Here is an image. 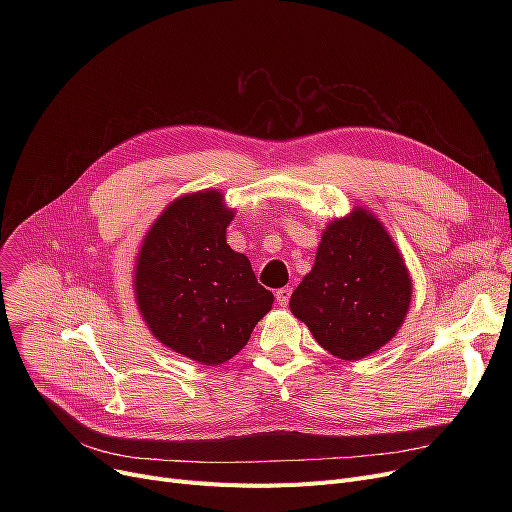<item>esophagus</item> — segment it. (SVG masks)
I'll list each match as a JSON object with an SVG mask.
<instances>
[{"mask_svg":"<svg viewBox=\"0 0 512 512\" xmlns=\"http://www.w3.org/2000/svg\"><path fill=\"white\" fill-rule=\"evenodd\" d=\"M290 294H292V288H290V286H284V288L276 290V301H278L280 307H286V305H288Z\"/></svg>","mask_w":512,"mask_h":512,"instance_id":"esophagus-1","label":"esophagus"}]
</instances>
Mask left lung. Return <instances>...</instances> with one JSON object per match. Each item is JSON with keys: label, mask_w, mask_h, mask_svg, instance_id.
I'll return each instance as SVG.
<instances>
[{"label": "left lung", "mask_w": 512, "mask_h": 512, "mask_svg": "<svg viewBox=\"0 0 512 512\" xmlns=\"http://www.w3.org/2000/svg\"><path fill=\"white\" fill-rule=\"evenodd\" d=\"M411 297L413 280L396 242L378 215L355 205L321 232L311 272L288 305L321 348L359 361L396 336Z\"/></svg>", "instance_id": "left-lung-1"}]
</instances>
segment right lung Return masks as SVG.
<instances>
[{"label":"right lung","instance_id":"1","mask_svg":"<svg viewBox=\"0 0 512 512\" xmlns=\"http://www.w3.org/2000/svg\"><path fill=\"white\" fill-rule=\"evenodd\" d=\"M234 213L218 188L180 195L157 215L134 259V301L149 332L201 365L238 355L274 305L249 257L226 242Z\"/></svg>","mask_w":512,"mask_h":512}]
</instances>
